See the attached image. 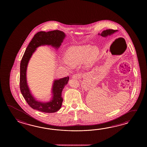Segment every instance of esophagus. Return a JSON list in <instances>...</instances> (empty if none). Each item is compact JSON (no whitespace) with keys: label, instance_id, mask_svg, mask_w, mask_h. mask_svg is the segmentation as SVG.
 Wrapping results in <instances>:
<instances>
[{"label":"esophagus","instance_id":"1","mask_svg":"<svg viewBox=\"0 0 147 147\" xmlns=\"http://www.w3.org/2000/svg\"><path fill=\"white\" fill-rule=\"evenodd\" d=\"M81 74H75L72 76V78L74 79H77L79 78H81Z\"/></svg>","mask_w":147,"mask_h":147}]
</instances>
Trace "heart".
<instances>
[{"label":"heart","instance_id":"1","mask_svg":"<svg viewBox=\"0 0 147 147\" xmlns=\"http://www.w3.org/2000/svg\"><path fill=\"white\" fill-rule=\"evenodd\" d=\"M99 55V50L94 47L91 49L90 46H82L72 47L67 50L65 55L66 60L63 59V65L70 67L83 64L87 61L90 63L95 61Z\"/></svg>","mask_w":147,"mask_h":147}]
</instances>
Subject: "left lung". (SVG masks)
Returning <instances> with one entry per match:
<instances>
[{
    "label": "left lung",
    "mask_w": 147,
    "mask_h": 147,
    "mask_svg": "<svg viewBox=\"0 0 147 147\" xmlns=\"http://www.w3.org/2000/svg\"><path fill=\"white\" fill-rule=\"evenodd\" d=\"M117 31V30H113V29H107L106 30H103L101 34H99V35H101L102 37H107L108 36H111V34H114Z\"/></svg>",
    "instance_id": "1"
}]
</instances>
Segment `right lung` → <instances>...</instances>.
<instances>
[{"mask_svg": "<svg viewBox=\"0 0 147 147\" xmlns=\"http://www.w3.org/2000/svg\"><path fill=\"white\" fill-rule=\"evenodd\" d=\"M65 37V34L58 30L40 31L34 35L25 50L20 66V89L26 101L34 109L43 113H53L58 111L61 107L63 101L61 94L69 81V77L54 80L51 89V99L49 101L44 102L36 100L31 94L27 81V69L28 63L38 47L48 45L58 49Z\"/></svg>", "mask_w": 147, "mask_h": 147, "instance_id": "1", "label": "right lung"}]
</instances>
